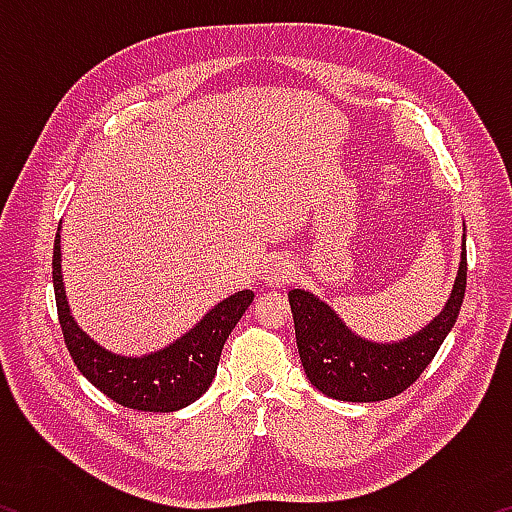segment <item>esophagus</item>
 Wrapping results in <instances>:
<instances>
[{"instance_id":"obj_1","label":"esophagus","mask_w":512,"mask_h":512,"mask_svg":"<svg viewBox=\"0 0 512 512\" xmlns=\"http://www.w3.org/2000/svg\"><path fill=\"white\" fill-rule=\"evenodd\" d=\"M293 273L296 271H293L289 259L277 257L271 264H268L264 280H266V284H273V287H282V284H289L293 280Z\"/></svg>"}]
</instances>
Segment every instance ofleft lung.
Returning a JSON list of instances; mask_svg holds the SVG:
<instances>
[{
  "label": "left lung",
  "instance_id": "1",
  "mask_svg": "<svg viewBox=\"0 0 512 512\" xmlns=\"http://www.w3.org/2000/svg\"><path fill=\"white\" fill-rule=\"evenodd\" d=\"M465 241V235H463ZM467 284V255L445 309L400 343H370L352 334L323 300L309 291H289L302 368L320 393L341 402H379L404 393L436 357L461 311Z\"/></svg>",
  "mask_w": 512,
  "mask_h": 512
}]
</instances>
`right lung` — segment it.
Masks as SVG:
<instances>
[{
  "instance_id": "add662e5",
  "label": "right lung",
  "mask_w": 512,
  "mask_h": 512,
  "mask_svg": "<svg viewBox=\"0 0 512 512\" xmlns=\"http://www.w3.org/2000/svg\"><path fill=\"white\" fill-rule=\"evenodd\" d=\"M51 268L60 329L76 368L112 402L135 411L171 413L196 402L210 388L223 345L255 298L253 291H239L219 302L192 332L169 348L131 359L103 350L74 323L60 275V235H56Z\"/></svg>"
}]
</instances>
